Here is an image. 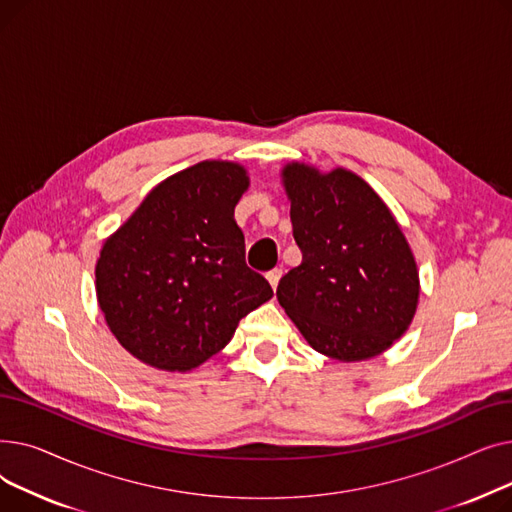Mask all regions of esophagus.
Wrapping results in <instances>:
<instances>
[{
  "instance_id": "34e87169",
  "label": "esophagus",
  "mask_w": 512,
  "mask_h": 512,
  "mask_svg": "<svg viewBox=\"0 0 512 512\" xmlns=\"http://www.w3.org/2000/svg\"><path fill=\"white\" fill-rule=\"evenodd\" d=\"M265 278H267V282L272 284V288L276 290V286H278V282H280V278H282V270H280V267H274V270L267 272Z\"/></svg>"
}]
</instances>
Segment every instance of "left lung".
I'll return each instance as SVG.
<instances>
[{"mask_svg":"<svg viewBox=\"0 0 512 512\" xmlns=\"http://www.w3.org/2000/svg\"><path fill=\"white\" fill-rule=\"evenodd\" d=\"M292 236L301 265L276 297L317 353L351 363L378 357L411 326L419 274L394 215L357 174L288 164Z\"/></svg>","mask_w":512,"mask_h":512,"instance_id":"left-lung-1","label":"left lung"}]
</instances>
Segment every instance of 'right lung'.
I'll list each match as a JSON object with an SVG mask.
<instances>
[{
  "instance_id": "right-lung-1",
  "label": "right lung",
  "mask_w": 512,
  "mask_h": 512,
  "mask_svg": "<svg viewBox=\"0 0 512 512\" xmlns=\"http://www.w3.org/2000/svg\"><path fill=\"white\" fill-rule=\"evenodd\" d=\"M249 188L232 161H201L143 199L105 240L95 267L107 326L139 361L191 371L234 336L274 290L245 261L234 207Z\"/></svg>"
}]
</instances>
